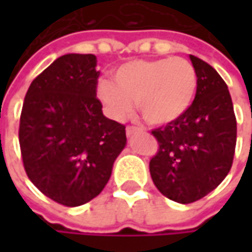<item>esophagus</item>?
Segmentation results:
<instances>
[{
    "instance_id": "obj_1",
    "label": "esophagus",
    "mask_w": 252,
    "mask_h": 252,
    "mask_svg": "<svg viewBox=\"0 0 252 252\" xmlns=\"http://www.w3.org/2000/svg\"><path fill=\"white\" fill-rule=\"evenodd\" d=\"M140 131V128H135V126H126V135L128 137H132L135 132H138Z\"/></svg>"
}]
</instances>
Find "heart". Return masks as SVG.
Masks as SVG:
<instances>
[{
    "instance_id": "b5f03b06",
    "label": "heart",
    "mask_w": 252,
    "mask_h": 252,
    "mask_svg": "<svg viewBox=\"0 0 252 252\" xmlns=\"http://www.w3.org/2000/svg\"><path fill=\"white\" fill-rule=\"evenodd\" d=\"M114 81L97 83V97L114 120H123L132 102L150 126H168L182 118L197 93L194 65L179 57L134 60L112 73Z\"/></svg>"
}]
</instances>
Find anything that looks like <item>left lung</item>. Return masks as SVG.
Masks as SVG:
<instances>
[{"instance_id":"obj_1","label":"left lung","mask_w":252,"mask_h":252,"mask_svg":"<svg viewBox=\"0 0 252 252\" xmlns=\"http://www.w3.org/2000/svg\"><path fill=\"white\" fill-rule=\"evenodd\" d=\"M197 93L178 121L152 131L159 152L150 160L156 188L181 204L212 192L229 174L236 144V118L226 83L203 60L189 55Z\"/></svg>"}]
</instances>
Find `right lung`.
Returning <instances> with one entry per match:
<instances>
[{
  "instance_id": "right-lung-1",
  "label": "right lung",
  "mask_w": 252,
  "mask_h": 252,
  "mask_svg": "<svg viewBox=\"0 0 252 252\" xmlns=\"http://www.w3.org/2000/svg\"><path fill=\"white\" fill-rule=\"evenodd\" d=\"M93 54H67L36 77L20 117L29 179L51 200L76 207L102 192L126 146V126L106 118L96 97Z\"/></svg>"
}]
</instances>
